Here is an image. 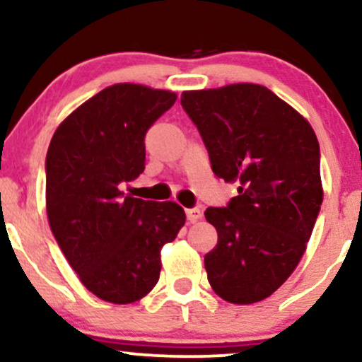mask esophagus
<instances>
[{
  "label": "esophagus",
  "mask_w": 362,
  "mask_h": 362,
  "mask_svg": "<svg viewBox=\"0 0 362 362\" xmlns=\"http://www.w3.org/2000/svg\"><path fill=\"white\" fill-rule=\"evenodd\" d=\"M185 213H187V219H189L190 223L199 221V219L202 218V211L197 209V207H192V209H187Z\"/></svg>",
  "instance_id": "esophagus-1"
}]
</instances>
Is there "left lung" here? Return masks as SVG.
Returning a JSON list of instances; mask_svg holds the SVG:
<instances>
[{"label": "left lung", "instance_id": "8db88e82", "mask_svg": "<svg viewBox=\"0 0 362 362\" xmlns=\"http://www.w3.org/2000/svg\"><path fill=\"white\" fill-rule=\"evenodd\" d=\"M216 177L238 185L226 207H207L218 243L206 253L211 288L224 301L269 298L300 264L323 201L313 127L255 83L182 93Z\"/></svg>", "mask_w": 362, "mask_h": 362}]
</instances>
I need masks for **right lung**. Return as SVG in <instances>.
I'll return each instance as SVG.
<instances>
[{
  "label": "right lung",
  "mask_w": 362,
  "mask_h": 362,
  "mask_svg": "<svg viewBox=\"0 0 362 362\" xmlns=\"http://www.w3.org/2000/svg\"><path fill=\"white\" fill-rule=\"evenodd\" d=\"M175 100L173 91L134 83L107 86L62 120L49 144V226L81 284L114 305L139 301L155 288L161 248L185 224L177 202L119 190L143 173L144 136Z\"/></svg>",
  "instance_id": "right-lung-1"
}]
</instances>
